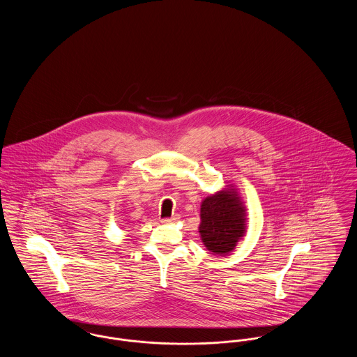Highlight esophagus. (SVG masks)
<instances>
[{
  "mask_svg": "<svg viewBox=\"0 0 357 357\" xmlns=\"http://www.w3.org/2000/svg\"><path fill=\"white\" fill-rule=\"evenodd\" d=\"M178 220H179V215L176 214V215H174V217H171V218H165V220H162V223L169 225V223H175Z\"/></svg>",
  "mask_w": 357,
  "mask_h": 357,
  "instance_id": "1",
  "label": "esophagus"
}]
</instances>
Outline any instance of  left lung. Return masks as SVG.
<instances>
[{
    "label": "left lung",
    "instance_id": "1",
    "mask_svg": "<svg viewBox=\"0 0 357 357\" xmlns=\"http://www.w3.org/2000/svg\"><path fill=\"white\" fill-rule=\"evenodd\" d=\"M248 229V211L233 183L206 197L201 204L199 236L211 255L234 252Z\"/></svg>",
    "mask_w": 357,
    "mask_h": 357
}]
</instances>
